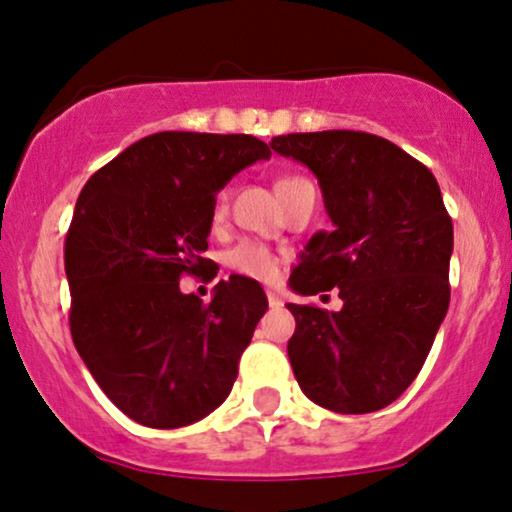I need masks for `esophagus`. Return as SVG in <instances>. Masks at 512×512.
<instances>
[{
    "instance_id": "34e87169",
    "label": "esophagus",
    "mask_w": 512,
    "mask_h": 512,
    "mask_svg": "<svg viewBox=\"0 0 512 512\" xmlns=\"http://www.w3.org/2000/svg\"><path fill=\"white\" fill-rule=\"evenodd\" d=\"M267 301L272 308H281V305H284V301H281V296L276 291H267Z\"/></svg>"
}]
</instances>
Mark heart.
Masks as SVG:
<instances>
[{
    "label": "heart",
    "instance_id": "b5f03b06",
    "mask_svg": "<svg viewBox=\"0 0 512 512\" xmlns=\"http://www.w3.org/2000/svg\"><path fill=\"white\" fill-rule=\"evenodd\" d=\"M303 178H293V175H284V178L276 180V195H284L291 185L301 182ZM223 214H226V204H223V197L216 199L214 207V219L221 221ZM228 267L236 269L238 274L250 276L255 281H272L279 274V262H276L274 252L264 248L260 243H240L228 252Z\"/></svg>",
    "mask_w": 512,
    "mask_h": 512
}]
</instances>
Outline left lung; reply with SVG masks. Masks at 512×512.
<instances>
[{
  "label": "left lung",
  "instance_id": "8db88e82",
  "mask_svg": "<svg viewBox=\"0 0 512 512\" xmlns=\"http://www.w3.org/2000/svg\"><path fill=\"white\" fill-rule=\"evenodd\" d=\"M313 170L332 231L291 272L301 296L339 291L342 310L289 303L293 375L320 407L368 414L414 383L450 305L452 221L433 173L397 144L351 129L274 137Z\"/></svg>",
  "mask_w": 512,
  "mask_h": 512
}]
</instances>
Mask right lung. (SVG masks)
<instances>
[{
    "label": "right lung",
    "mask_w": 512,
    "mask_h": 512,
    "mask_svg": "<svg viewBox=\"0 0 512 512\" xmlns=\"http://www.w3.org/2000/svg\"><path fill=\"white\" fill-rule=\"evenodd\" d=\"M269 156L250 134L158 132L93 173L76 199L64 243L72 339L137 424H195L231 395L267 296L233 274L204 305L180 291V276L211 267L202 252L216 192Z\"/></svg>",
    "instance_id": "1"
}]
</instances>
